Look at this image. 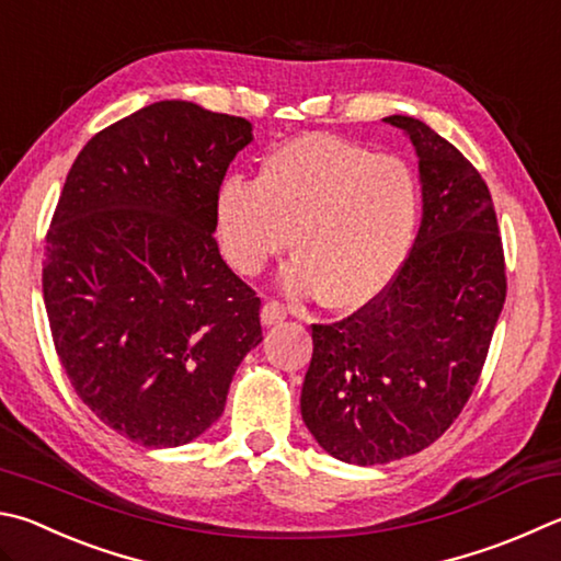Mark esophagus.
<instances>
[{
  "mask_svg": "<svg viewBox=\"0 0 561 561\" xmlns=\"http://www.w3.org/2000/svg\"><path fill=\"white\" fill-rule=\"evenodd\" d=\"M284 319H287V307H284L282 301H277V299L264 301V307H262V323L264 325H274Z\"/></svg>",
  "mask_w": 561,
  "mask_h": 561,
  "instance_id": "1",
  "label": "esophagus"
}]
</instances>
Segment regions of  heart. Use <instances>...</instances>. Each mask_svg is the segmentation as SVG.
<instances>
[{
    "instance_id": "heart-1",
    "label": "heart",
    "mask_w": 561,
    "mask_h": 561,
    "mask_svg": "<svg viewBox=\"0 0 561 561\" xmlns=\"http://www.w3.org/2000/svg\"><path fill=\"white\" fill-rule=\"evenodd\" d=\"M420 188L404 161L331 135H304L264 159L257 181L232 176L216 198L228 262L257 274L287 250V289L331 309L373 301L412 248Z\"/></svg>"
}]
</instances>
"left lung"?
Segmentation results:
<instances>
[{
	"mask_svg": "<svg viewBox=\"0 0 561 561\" xmlns=\"http://www.w3.org/2000/svg\"><path fill=\"white\" fill-rule=\"evenodd\" d=\"M420 157L424 216L394 279L358 311L313 323L301 416L325 451L375 466L426 449L481 378L507 279L491 191L424 122L385 117Z\"/></svg>",
	"mask_w": 561,
	"mask_h": 561,
	"instance_id": "left-lung-1",
	"label": "left lung"
}]
</instances>
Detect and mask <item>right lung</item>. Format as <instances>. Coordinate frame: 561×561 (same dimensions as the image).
Here are the masks:
<instances>
[{
  "instance_id": "1",
  "label": "right lung",
  "mask_w": 561,
  "mask_h": 561,
  "mask_svg": "<svg viewBox=\"0 0 561 561\" xmlns=\"http://www.w3.org/2000/svg\"><path fill=\"white\" fill-rule=\"evenodd\" d=\"M250 141L245 117L161 100L88 141L50 218L41 282L60 365L98 420L149 449L206 432L262 341V301L213 238Z\"/></svg>"
}]
</instances>
